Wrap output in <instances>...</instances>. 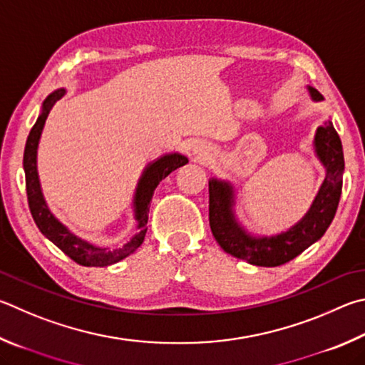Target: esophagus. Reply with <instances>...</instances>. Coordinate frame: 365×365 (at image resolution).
<instances>
[{"instance_id":"esophagus-1","label":"esophagus","mask_w":365,"mask_h":365,"mask_svg":"<svg viewBox=\"0 0 365 365\" xmlns=\"http://www.w3.org/2000/svg\"><path fill=\"white\" fill-rule=\"evenodd\" d=\"M210 151H212V148L205 143H200V145H196V147H195V155L200 158V160H205V158H209L212 155Z\"/></svg>"}]
</instances>
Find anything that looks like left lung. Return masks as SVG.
<instances>
[{
	"label": "left lung",
	"mask_w": 365,
	"mask_h": 365,
	"mask_svg": "<svg viewBox=\"0 0 365 365\" xmlns=\"http://www.w3.org/2000/svg\"><path fill=\"white\" fill-rule=\"evenodd\" d=\"M313 101H322L319 91L308 86ZM314 151L326 168V178L309 210L292 228L274 236H252L236 220L233 187L225 180H209V223L212 235L227 254L257 267H279L321 240L339 207L344 158L341 140L332 121L317 128Z\"/></svg>",
	"instance_id": "obj_1"
}]
</instances>
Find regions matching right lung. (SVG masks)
<instances>
[{"instance_id":"obj_1","label":"right lung","mask_w":365,"mask_h":365,"mask_svg":"<svg viewBox=\"0 0 365 365\" xmlns=\"http://www.w3.org/2000/svg\"><path fill=\"white\" fill-rule=\"evenodd\" d=\"M65 92H67L65 89H57L46 97V101L43 102L41 115L38 116L35 125H33L30 130L29 138H26L24 151V170L29 207L39 231H41L51 242H54L65 255H68L73 262L83 264V267H108V264H113L118 263L119 260H123V258L130 255L132 252H135L142 246L145 235H147L150 201L151 197H153L156 187L160 185L163 178L170 174L172 170L182 168V165L188 163V160L180 153H172L161 156L160 160L150 163L147 168H145L140 180L137 183L134 195V218L137 223V235L132 236L130 241L125 242L123 247H102L97 246L96 242L81 240V237L73 235L65 225H62L54 215H52V212L49 210L41 193L36 170V151L44 123L46 119H48L52 107H54L58 98H62L65 96Z\"/></svg>"}]
</instances>
